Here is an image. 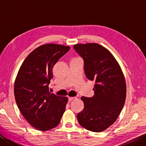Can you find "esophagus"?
<instances>
[{
	"label": "esophagus",
	"instance_id": "obj_1",
	"mask_svg": "<svg viewBox=\"0 0 146 146\" xmlns=\"http://www.w3.org/2000/svg\"><path fill=\"white\" fill-rule=\"evenodd\" d=\"M76 98V97H68V100H69L70 102H71V101H72V100H75Z\"/></svg>",
	"mask_w": 146,
	"mask_h": 146
}]
</instances>
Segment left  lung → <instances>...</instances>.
Listing matches in <instances>:
<instances>
[{
  "label": "left lung",
  "instance_id": "obj_1",
  "mask_svg": "<svg viewBox=\"0 0 146 146\" xmlns=\"http://www.w3.org/2000/svg\"><path fill=\"white\" fill-rule=\"evenodd\" d=\"M73 48L83 60L86 77L95 82L94 95L81 98L84 108L77 119L83 127L100 132L112 125L122 110L126 97L124 76L113 55L102 46L78 44Z\"/></svg>",
  "mask_w": 146,
  "mask_h": 146
}]
</instances>
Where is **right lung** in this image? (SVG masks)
I'll list each match as a JSON object with an SVG mask.
<instances>
[{
  "instance_id": "obj_1",
  "label": "right lung",
  "mask_w": 146,
  "mask_h": 146,
  "mask_svg": "<svg viewBox=\"0 0 146 146\" xmlns=\"http://www.w3.org/2000/svg\"><path fill=\"white\" fill-rule=\"evenodd\" d=\"M70 49L55 44L40 46L27 56L19 70L15 102L27 122L39 131L56 127L65 111L68 98L51 94L49 85L54 64Z\"/></svg>"
}]
</instances>
